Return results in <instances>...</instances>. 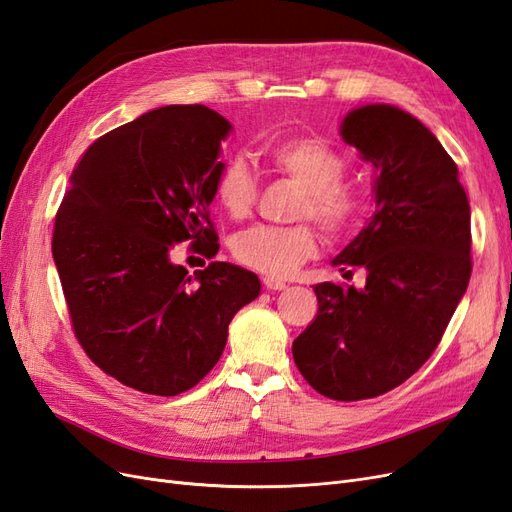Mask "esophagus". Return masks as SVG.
Listing matches in <instances>:
<instances>
[{
	"label": "esophagus",
	"mask_w": 512,
	"mask_h": 512,
	"mask_svg": "<svg viewBox=\"0 0 512 512\" xmlns=\"http://www.w3.org/2000/svg\"><path fill=\"white\" fill-rule=\"evenodd\" d=\"M262 284H265L267 290H284V288H288L286 282L275 280V277H262Z\"/></svg>",
	"instance_id": "esophagus-1"
}]
</instances>
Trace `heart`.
<instances>
[{
    "label": "heart",
    "mask_w": 512,
    "mask_h": 512,
    "mask_svg": "<svg viewBox=\"0 0 512 512\" xmlns=\"http://www.w3.org/2000/svg\"><path fill=\"white\" fill-rule=\"evenodd\" d=\"M265 158L275 173L301 185L297 205L299 218H314L329 235H344L359 224L365 211V196L359 188L342 181L346 160L318 136H286L265 149ZM258 185L243 158L232 156L218 168L213 196L230 218L241 220L252 213ZM230 250L239 265L269 277H288L305 260L316 256L318 239L309 224L269 226L258 224L237 232Z\"/></svg>",
    "instance_id": "1"
}]
</instances>
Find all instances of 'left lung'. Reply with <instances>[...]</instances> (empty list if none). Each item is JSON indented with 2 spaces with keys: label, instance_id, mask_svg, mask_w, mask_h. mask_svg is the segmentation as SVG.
I'll return each mask as SVG.
<instances>
[{
  "label": "left lung",
  "instance_id": "left-lung-1",
  "mask_svg": "<svg viewBox=\"0 0 512 512\" xmlns=\"http://www.w3.org/2000/svg\"><path fill=\"white\" fill-rule=\"evenodd\" d=\"M339 134L376 168V211L331 265L363 267L367 282L316 284L318 316L292 356L320 395L359 401L406 382L440 344L472 273L470 203L453 158L401 108H352Z\"/></svg>",
  "mask_w": 512,
  "mask_h": 512
}]
</instances>
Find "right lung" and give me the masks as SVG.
<instances>
[{"label":"right lung","mask_w":512,"mask_h":512,"mask_svg":"<svg viewBox=\"0 0 512 512\" xmlns=\"http://www.w3.org/2000/svg\"><path fill=\"white\" fill-rule=\"evenodd\" d=\"M230 121L203 104H170L100 136L72 170L53 230V260L72 329L108 376L173 397L220 361L228 324L260 294L230 262L190 277L170 260L194 239L218 254L209 220Z\"/></svg>","instance_id":"obj_1"}]
</instances>
